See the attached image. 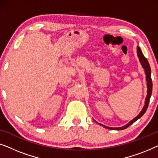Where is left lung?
Wrapping results in <instances>:
<instances>
[{"label": "left lung", "mask_w": 158, "mask_h": 158, "mask_svg": "<svg viewBox=\"0 0 158 158\" xmlns=\"http://www.w3.org/2000/svg\"><path fill=\"white\" fill-rule=\"evenodd\" d=\"M137 56H138V58H139V62H140L143 68L144 69L145 74L146 75L147 88H148V90H147V97H146L145 101V105H144L143 110H141V112H139V114L137 115L136 117H135L132 120H131L130 123L125 124L124 126L119 127H106L105 125H103V124H102L100 123H98L99 125L104 127H105L106 129H109V130H124V129L127 128L128 127H130L131 125V124H132L135 123V122H136L137 119H139L141 117H143V115L145 114L147 109H148V104H149V102H150V99L151 95H152V79H151L150 66V64H149L148 59H147L144 56L143 52H142L140 48H139V46H137Z\"/></svg>", "instance_id": "1"}]
</instances>
